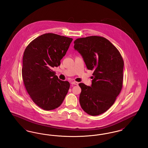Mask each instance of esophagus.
<instances>
[{
  "mask_svg": "<svg viewBox=\"0 0 148 148\" xmlns=\"http://www.w3.org/2000/svg\"><path fill=\"white\" fill-rule=\"evenodd\" d=\"M71 84L72 85H77L79 83H78L77 82H72L71 83Z\"/></svg>",
  "mask_w": 148,
  "mask_h": 148,
  "instance_id": "1",
  "label": "esophagus"
}]
</instances>
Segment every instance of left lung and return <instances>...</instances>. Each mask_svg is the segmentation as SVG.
I'll list each match as a JSON object with an SVG mask.
<instances>
[{
    "instance_id": "1",
    "label": "left lung",
    "mask_w": 148,
    "mask_h": 148,
    "mask_svg": "<svg viewBox=\"0 0 148 148\" xmlns=\"http://www.w3.org/2000/svg\"><path fill=\"white\" fill-rule=\"evenodd\" d=\"M74 48L83 57L86 68L94 71L91 86L79 84L82 89L80 104L85 112L96 116L114 103L123 86L124 61L116 48L104 37L78 38Z\"/></svg>"
}]
</instances>
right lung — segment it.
<instances>
[{
    "mask_svg": "<svg viewBox=\"0 0 148 148\" xmlns=\"http://www.w3.org/2000/svg\"><path fill=\"white\" fill-rule=\"evenodd\" d=\"M72 38L53 33L40 35L27 47L23 58L22 77L25 89L37 106L45 110L60 106L69 89L68 81L56 75Z\"/></svg>",
    "mask_w": 148,
    "mask_h": 148,
    "instance_id": "obj_1",
    "label": "right lung"
}]
</instances>
